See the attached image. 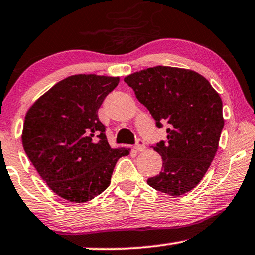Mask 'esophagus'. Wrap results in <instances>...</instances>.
<instances>
[{
	"label": "esophagus",
	"mask_w": 255,
	"mask_h": 255,
	"mask_svg": "<svg viewBox=\"0 0 255 255\" xmlns=\"http://www.w3.org/2000/svg\"><path fill=\"white\" fill-rule=\"evenodd\" d=\"M144 141L141 140V138H138L137 140V143L135 144V149H136L137 151H142L144 149Z\"/></svg>",
	"instance_id": "esophagus-1"
}]
</instances>
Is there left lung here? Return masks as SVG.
Instances as JSON below:
<instances>
[{"mask_svg": "<svg viewBox=\"0 0 255 255\" xmlns=\"http://www.w3.org/2000/svg\"><path fill=\"white\" fill-rule=\"evenodd\" d=\"M156 126L167 122V141L154 146L162 169L147 183L179 196L201 181L213 161L224 128L222 101L207 79L194 70L156 66L125 77Z\"/></svg>", "mask_w": 255, "mask_h": 255, "instance_id": "1", "label": "left lung"}]
</instances>
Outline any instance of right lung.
<instances>
[{
	"mask_svg": "<svg viewBox=\"0 0 255 255\" xmlns=\"http://www.w3.org/2000/svg\"><path fill=\"white\" fill-rule=\"evenodd\" d=\"M120 79L77 74L57 82L25 114L22 144L55 194L86 202L111 183L118 160L129 154L112 148L98 111Z\"/></svg>",
	"mask_w": 255,
	"mask_h": 255,
	"instance_id": "add662e5",
	"label": "right lung"
}]
</instances>
